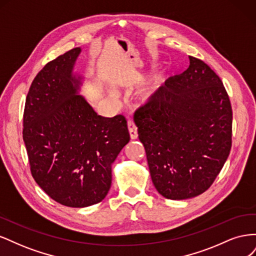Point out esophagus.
<instances>
[{
    "instance_id": "obj_1",
    "label": "esophagus",
    "mask_w": 256,
    "mask_h": 256,
    "mask_svg": "<svg viewBox=\"0 0 256 256\" xmlns=\"http://www.w3.org/2000/svg\"><path fill=\"white\" fill-rule=\"evenodd\" d=\"M128 131L131 140H136V138H138V128L132 120H128Z\"/></svg>"
}]
</instances>
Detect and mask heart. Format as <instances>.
<instances>
[{"label":"heart","mask_w":256,"mask_h":256,"mask_svg":"<svg viewBox=\"0 0 256 256\" xmlns=\"http://www.w3.org/2000/svg\"><path fill=\"white\" fill-rule=\"evenodd\" d=\"M164 83V76L161 74L154 76L148 83L144 85L142 90H140V92H138V96H140L142 102H152L154 99H156L160 94ZM109 97L114 102H118V95L116 94L115 92H110Z\"/></svg>","instance_id":"1"}]
</instances>
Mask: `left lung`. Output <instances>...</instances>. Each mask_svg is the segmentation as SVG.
<instances>
[{"label": "left lung", "mask_w": 256, "mask_h": 256, "mask_svg": "<svg viewBox=\"0 0 256 256\" xmlns=\"http://www.w3.org/2000/svg\"><path fill=\"white\" fill-rule=\"evenodd\" d=\"M156 102L134 116L154 188L170 200L202 194L210 187L232 147V106L216 74L189 56Z\"/></svg>", "instance_id": "1"}]
</instances>
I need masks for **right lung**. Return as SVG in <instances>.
Returning a JSON list of instances; mask_svg holds the SVG:
<instances>
[{
  "instance_id": "add662e5",
  "label": "right lung",
  "mask_w": 256,
  "mask_h": 256,
  "mask_svg": "<svg viewBox=\"0 0 256 256\" xmlns=\"http://www.w3.org/2000/svg\"><path fill=\"white\" fill-rule=\"evenodd\" d=\"M81 51L72 49L38 72L23 114L33 178L52 200L74 208L106 196L113 162L130 140L122 115L100 116L79 94L84 76L74 68Z\"/></svg>"
}]
</instances>
